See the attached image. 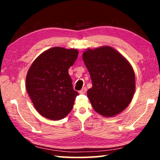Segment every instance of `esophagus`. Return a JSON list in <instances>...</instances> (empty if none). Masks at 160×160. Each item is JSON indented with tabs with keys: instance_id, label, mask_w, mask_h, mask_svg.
<instances>
[{
	"instance_id": "obj_1",
	"label": "esophagus",
	"mask_w": 160,
	"mask_h": 160,
	"mask_svg": "<svg viewBox=\"0 0 160 160\" xmlns=\"http://www.w3.org/2000/svg\"><path fill=\"white\" fill-rule=\"evenodd\" d=\"M86 92H87V88H83L82 90H81L79 92H80V94H85L86 93Z\"/></svg>"
}]
</instances>
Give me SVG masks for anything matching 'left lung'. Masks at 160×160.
I'll return each instance as SVG.
<instances>
[{"instance_id": "8db88e82", "label": "left lung", "mask_w": 160, "mask_h": 160, "mask_svg": "<svg viewBox=\"0 0 160 160\" xmlns=\"http://www.w3.org/2000/svg\"><path fill=\"white\" fill-rule=\"evenodd\" d=\"M92 88L88 97L96 112L106 117L118 114L131 103L135 76L131 64L112 47L104 46L83 53Z\"/></svg>"}]
</instances>
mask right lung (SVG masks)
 Segmentation results:
<instances>
[{"mask_svg":"<svg viewBox=\"0 0 160 160\" xmlns=\"http://www.w3.org/2000/svg\"><path fill=\"white\" fill-rule=\"evenodd\" d=\"M78 51L53 47L35 59L26 77V89L39 113L52 121L68 114L78 92L72 88L68 69L76 61Z\"/></svg>","mask_w":160,"mask_h":160,"instance_id":"obj_1","label":"right lung"}]
</instances>
